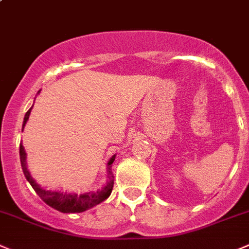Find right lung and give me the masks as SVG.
Listing matches in <instances>:
<instances>
[{
    "instance_id": "1",
    "label": "right lung",
    "mask_w": 249,
    "mask_h": 249,
    "mask_svg": "<svg viewBox=\"0 0 249 249\" xmlns=\"http://www.w3.org/2000/svg\"><path fill=\"white\" fill-rule=\"evenodd\" d=\"M39 92H40V90H39ZM32 108H33V107H32ZM32 108L25 113L24 120H23V129H24L28 119H29ZM25 155H27V153H25L24 147H23V145L20 143L19 146L20 164H22V169L25 178H27L28 182L30 183V185L33 187V189L36 190V194L40 196L41 200L45 201L49 206L54 208L55 210L61 211V213H83V211L88 210V209L93 208V206L98 205V204H101L102 201L106 200L107 198H109V195H110L111 190H113L114 176H113V172H111V163H113L114 160H115V155L111 156V159L109 160L108 162V166H107L108 183H107L106 187L97 190V192H89V193H85V194H70V193H64V192H53V190H46L44 189V188H41L40 185L33 179V177L30 176L29 171H28L27 162H25Z\"/></svg>"
}]
</instances>
